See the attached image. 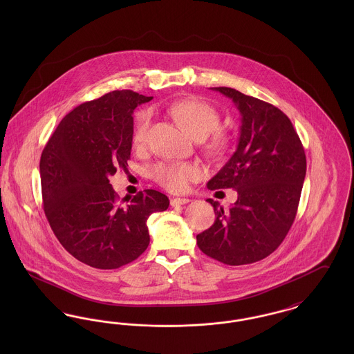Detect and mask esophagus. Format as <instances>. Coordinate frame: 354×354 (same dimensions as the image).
<instances>
[{"label":"esophagus","instance_id":"esophagus-1","mask_svg":"<svg viewBox=\"0 0 354 354\" xmlns=\"http://www.w3.org/2000/svg\"><path fill=\"white\" fill-rule=\"evenodd\" d=\"M188 202H189V199H187V198H175V199L171 201V205H172V207H176V205L187 204Z\"/></svg>","mask_w":354,"mask_h":354}]
</instances>
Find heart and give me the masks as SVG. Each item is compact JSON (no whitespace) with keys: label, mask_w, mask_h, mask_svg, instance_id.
<instances>
[{"label":"heart","mask_w":354,"mask_h":354,"mask_svg":"<svg viewBox=\"0 0 354 354\" xmlns=\"http://www.w3.org/2000/svg\"><path fill=\"white\" fill-rule=\"evenodd\" d=\"M169 113L185 130L198 140H204L214 134L220 127L221 118L215 106L199 98H185L174 102L169 106ZM151 124V114L149 111L142 113L135 123L133 142L135 147L145 146ZM227 139L223 134L216 133L212 140L211 149L219 150L224 147ZM152 179L165 189L174 194H180L188 189L189 185L201 176L198 166L187 163L163 162L151 169Z\"/></svg>","instance_id":"obj_1"}]
</instances>
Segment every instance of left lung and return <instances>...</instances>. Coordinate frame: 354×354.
<instances>
[{
  "label": "left lung",
  "mask_w": 354,
  "mask_h": 354,
  "mask_svg": "<svg viewBox=\"0 0 354 354\" xmlns=\"http://www.w3.org/2000/svg\"><path fill=\"white\" fill-rule=\"evenodd\" d=\"M211 88L234 101L241 126L236 151L207 187L234 188L237 201L224 209L208 199L216 219L196 241L203 253L223 264H251L276 251L295 221L306 172L305 151L280 109L231 87Z\"/></svg>",
  "instance_id": "1"
}]
</instances>
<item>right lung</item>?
I'll return each instance as SVG.
<instances>
[{
  "instance_id": "add662e5",
  "label": "right lung",
  "mask_w": 354,
  "mask_h": 354,
  "mask_svg": "<svg viewBox=\"0 0 354 354\" xmlns=\"http://www.w3.org/2000/svg\"><path fill=\"white\" fill-rule=\"evenodd\" d=\"M133 90H115L73 109L46 143L41 160L44 211L62 247L98 270H115L150 244L146 221L169 208L155 189L120 199L109 178L126 169L134 113L151 101Z\"/></svg>"
}]
</instances>
